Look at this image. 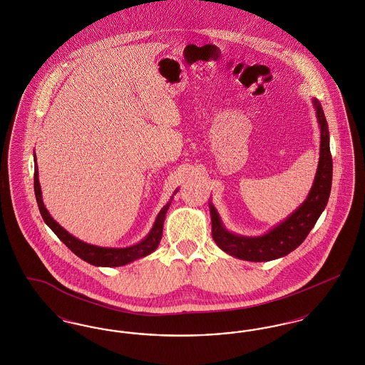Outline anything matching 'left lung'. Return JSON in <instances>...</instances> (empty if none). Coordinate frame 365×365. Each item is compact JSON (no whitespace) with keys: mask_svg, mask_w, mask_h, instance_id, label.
<instances>
[{"mask_svg":"<svg viewBox=\"0 0 365 365\" xmlns=\"http://www.w3.org/2000/svg\"><path fill=\"white\" fill-rule=\"evenodd\" d=\"M317 122L320 125V157L313 186L307 200L280 225L261 237H243L232 234L223 226L220 216L209 202L212 219V237L216 245L241 260L271 261L283 257L298 247L308 237L330 197L332 182V157L330 152L329 125L320 103L313 98Z\"/></svg>","mask_w":365,"mask_h":365,"instance_id":"1","label":"left lung"}]
</instances>
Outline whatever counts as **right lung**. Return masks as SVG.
Here are the masks:
<instances>
[{
    "mask_svg": "<svg viewBox=\"0 0 365 365\" xmlns=\"http://www.w3.org/2000/svg\"><path fill=\"white\" fill-rule=\"evenodd\" d=\"M34 163L35 198H36V202H38L39 212L42 215V219L48 226L52 228L53 232L63 241V243H66V246L70 249L72 253H75L78 257H81L82 260L86 261L91 265H97V267H120V265H125L131 261L142 259V257H145V256H148V255H150L152 252L156 250L158 243L161 241L165 213L171 205L173 198L170 200L168 204H165L163 209L160 210L150 232L140 242L133 245L130 247L94 246V245L83 242V241L75 238L73 235H71L67 230H64L63 227L60 226L49 215L48 209L45 208L43 201H42V191H41V185H39V180H38V165H36V156L35 155Z\"/></svg>",
    "mask_w": 365,
    "mask_h": 365,
    "instance_id": "1",
    "label": "right lung"
}]
</instances>
